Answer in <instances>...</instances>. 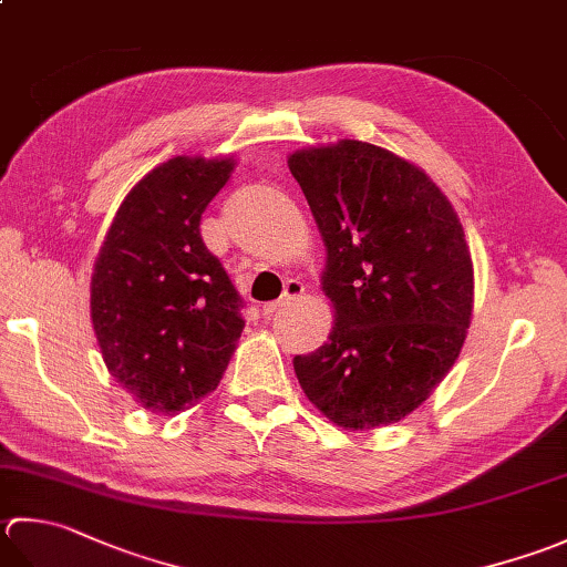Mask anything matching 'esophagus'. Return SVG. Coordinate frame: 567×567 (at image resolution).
<instances>
[{"label":"esophagus","instance_id":"34e87169","mask_svg":"<svg viewBox=\"0 0 567 567\" xmlns=\"http://www.w3.org/2000/svg\"><path fill=\"white\" fill-rule=\"evenodd\" d=\"M302 295H305V285H302V282H299V280H287V282H285V292H282V297L277 299V302L265 305V307H262V315H265V317H275V315H280L287 305L295 302V299H299Z\"/></svg>","mask_w":567,"mask_h":567}]
</instances>
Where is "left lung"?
<instances>
[{
  "instance_id": "8db88e82",
  "label": "left lung",
  "mask_w": 567,
  "mask_h": 567,
  "mask_svg": "<svg viewBox=\"0 0 567 567\" xmlns=\"http://www.w3.org/2000/svg\"><path fill=\"white\" fill-rule=\"evenodd\" d=\"M327 248L329 341L295 357L321 415L343 430L398 423L442 383L467 339L474 265L450 198L398 154L359 140L287 157Z\"/></svg>"
}]
</instances>
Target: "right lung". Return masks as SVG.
I'll return each instance as SVG.
<instances>
[{
    "instance_id": "add662e5",
    "label": "right lung",
    "mask_w": 567,
    "mask_h": 567,
    "mask_svg": "<svg viewBox=\"0 0 567 567\" xmlns=\"http://www.w3.org/2000/svg\"><path fill=\"white\" fill-rule=\"evenodd\" d=\"M233 157H172L130 188L100 246L91 319L113 379L144 410L174 415L224 379L246 321L202 238V214Z\"/></svg>"
}]
</instances>
